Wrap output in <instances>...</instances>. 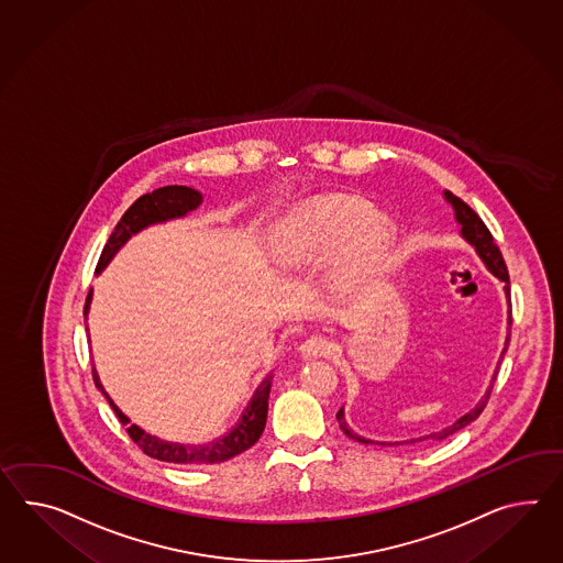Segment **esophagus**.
Masks as SVG:
<instances>
[{
    "label": "esophagus",
    "mask_w": 563,
    "mask_h": 563,
    "mask_svg": "<svg viewBox=\"0 0 563 563\" xmlns=\"http://www.w3.org/2000/svg\"><path fill=\"white\" fill-rule=\"evenodd\" d=\"M330 342H328V338H323V335H311V338H307L305 342L301 343V347H299V352H301L302 357H319L325 356V354H330Z\"/></svg>",
    "instance_id": "obj_1"
}]
</instances>
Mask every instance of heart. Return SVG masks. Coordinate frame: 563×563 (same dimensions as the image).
<instances>
[{"instance_id": "obj_1", "label": "heart", "mask_w": 563, "mask_h": 563, "mask_svg": "<svg viewBox=\"0 0 563 563\" xmlns=\"http://www.w3.org/2000/svg\"><path fill=\"white\" fill-rule=\"evenodd\" d=\"M393 225L354 195H323L307 201L276 232V261L285 266L323 261L335 254V278L345 290H368L383 278Z\"/></svg>"}]
</instances>
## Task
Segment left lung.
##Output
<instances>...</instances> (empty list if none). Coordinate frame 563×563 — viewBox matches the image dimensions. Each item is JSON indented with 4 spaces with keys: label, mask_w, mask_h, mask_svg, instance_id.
Wrapping results in <instances>:
<instances>
[{
    "label": "left lung",
    "mask_w": 563,
    "mask_h": 563,
    "mask_svg": "<svg viewBox=\"0 0 563 563\" xmlns=\"http://www.w3.org/2000/svg\"><path fill=\"white\" fill-rule=\"evenodd\" d=\"M443 197H445V201L453 207V211H455V221L460 223V233H462V238L466 240L467 244H472V246L476 247V252H478V256H481L484 264H486V268L493 273L496 278H500L503 283H505V292H507V301L508 307H510V280H508V271L507 264H505V258H503V254H500V250L498 246L494 244L493 233L490 230L484 225V221L478 218V213L472 209V207L464 203L460 197H455L453 192L443 191ZM512 323V311L508 309V325ZM508 347V335L507 342H505V350H503V356H505V352H507ZM500 364V362H498ZM494 380H496V372H494L493 383L488 386V390H486V395L476 402V407L474 409H470V411L464 415V417H460L453 426L445 427V429H441L438 433H429L426 438L411 439V441H405V443H415V441H426V439H435V441H441V439L450 438L453 435L455 431H460V429H464V427L470 426L474 419H478L481 417V412L484 411V407L488 405V398H490V393H493ZM338 423L342 427L343 433L347 435L350 439H354V441H360V443H374L372 439L362 438V435H357L354 433L347 423H345V417H343V407L338 411ZM378 443V441H376ZM402 443V441H400Z\"/></svg>",
    "instance_id": "obj_1"
}]
</instances>
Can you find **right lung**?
I'll list each match as a JSON object with an SVG mask.
<instances>
[{
    "instance_id": "right-lung-1",
    "label": "right lung",
    "mask_w": 563,
    "mask_h": 563,
    "mask_svg": "<svg viewBox=\"0 0 563 563\" xmlns=\"http://www.w3.org/2000/svg\"><path fill=\"white\" fill-rule=\"evenodd\" d=\"M203 203V195L195 191L191 187H183V185H168L161 187L156 191L146 192L142 197H137L132 206L128 207L122 220L118 221V225L113 228L108 244L103 246V252L97 262V275L110 264L111 258L115 256V252L124 246L125 242L134 235V233L148 228L152 223H163V221L175 220L187 216L192 209ZM93 292L89 290L87 301H85V316L89 313V305H91ZM93 380L96 386L101 390V395L108 398L113 412L118 415L120 423H124L128 429V435L136 443L137 448L146 455H151L154 460L161 462H170V464H187V466H197V464H218L225 462L238 453L250 450L258 439H261L264 426H266V415H268V397H271V386H273V374H268L261 386L256 388L254 397L250 398L246 411L242 412V419L238 421V426L223 438L213 439L209 443H199V445H187V443H173L165 439L154 438L151 433H146L144 429L132 426L130 419L124 412L115 407V402L111 400L110 395L106 393L103 384L97 376L96 366H93Z\"/></svg>"
}]
</instances>
